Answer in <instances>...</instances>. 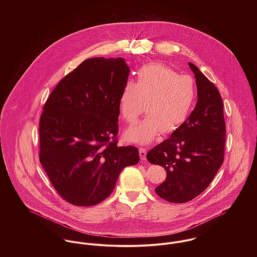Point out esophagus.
I'll use <instances>...</instances> for the list:
<instances>
[{
    "label": "esophagus",
    "mask_w": 257,
    "mask_h": 257,
    "mask_svg": "<svg viewBox=\"0 0 257 257\" xmlns=\"http://www.w3.org/2000/svg\"><path fill=\"white\" fill-rule=\"evenodd\" d=\"M147 148H145V147L140 148V156H141L142 160H145L147 158Z\"/></svg>",
    "instance_id": "esophagus-1"
}]
</instances>
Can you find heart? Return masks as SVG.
I'll use <instances>...</instances> for the list:
<instances>
[{
  "instance_id": "b5f03b06",
  "label": "heart",
  "mask_w": 257,
  "mask_h": 257,
  "mask_svg": "<svg viewBox=\"0 0 257 257\" xmlns=\"http://www.w3.org/2000/svg\"><path fill=\"white\" fill-rule=\"evenodd\" d=\"M195 100L196 84L192 77L179 75L159 62L142 66L136 83L127 80L123 84L118 109L127 123H135L145 108L148 115L125 132V139L136 144H149L160 132L174 133L188 118Z\"/></svg>"
}]
</instances>
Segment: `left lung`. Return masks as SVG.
<instances>
[{"mask_svg":"<svg viewBox=\"0 0 257 257\" xmlns=\"http://www.w3.org/2000/svg\"><path fill=\"white\" fill-rule=\"evenodd\" d=\"M195 74L198 101L183 124L169 139L150 149L151 164L166 170V179L156 194L171 203H186L203 193L223 162L225 122L218 88L197 66Z\"/></svg>","mask_w":257,"mask_h":257,"instance_id":"8db88e82","label":"left lung"}]
</instances>
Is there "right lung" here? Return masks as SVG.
Segmentation results:
<instances>
[{
  "mask_svg": "<svg viewBox=\"0 0 257 257\" xmlns=\"http://www.w3.org/2000/svg\"><path fill=\"white\" fill-rule=\"evenodd\" d=\"M130 69L120 57L83 61L59 81L39 118V161L57 193L75 206L108 198L139 149L117 146L118 97Z\"/></svg>",
  "mask_w": 257,
  "mask_h": 257,
  "instance_id": "right-lung-1",
  "label": "right lung"
}]
</instances>
